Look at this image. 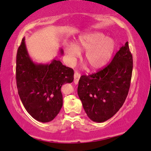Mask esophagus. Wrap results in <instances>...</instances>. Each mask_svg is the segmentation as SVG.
Here are the masks:
<instances>
[{
	"mask_svg": "<svg viewBox=\"0 0 151 151\" xmlns=\"http://www.w3.org/2000/svg\"><path fill=\"white\" fill-rule=\"evenodd\" d=\"M81 77V75L78 73L77 71L75 72V74H74V82H75V84H78V81H79V78Z\"/></svg>",
	"mask_w": 151,
	"mask_h": 151,
	"instance_id": "1",
	"label": "esophagus"
}]
</instances>
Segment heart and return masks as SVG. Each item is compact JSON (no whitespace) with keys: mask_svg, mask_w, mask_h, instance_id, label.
<instances>
[{"mask_svg":"<svg viewBox=\"0 0 151 151\" xmlns=\"http://www.w3.org/2000/svg\"><path fill=\"white\" fill-rule=\"evenodd\" d=\"M116 47V41L107 37L104 33L94 32L86 33L78 37L76 44H68L64 48L71 63L76 61L81 52H84V60L93 70L104 67L111 59Z\"/></svg>","mask_w":151,"mask_h":151,"instance_id":"b5f03b06","label":"heart"}]
</instances>
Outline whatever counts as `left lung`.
Listing matches in <instances>:
<instances>
[{"label":"left lung","mask_w":151,"mask_h":151,"mask_svg":"<svg viewBox=\"0 0 151 151\" xmlns=\"http://www.w3.org/2000/svg\"><path fill=\"white\" fill-rule=\"evenodd\" d=\"M132 68V56L127 42L106 68L81 76L78 95L92 121H107L123 106L130 88Z\"/></svg>","instance_id":"left-lung-1"}]
</instances>
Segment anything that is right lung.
<instances>
[{
    "label": "right lung",
    "mask_w": 151,
    "mask_h": 151,
    "mask_svg": "<svg viewBox=\"0 0 151 151\" xmlns=\"http://www.w3.org/2000/svg\"><path fill=\"white\" fill-rule=\"evenodd\" d=\"M63 50L60 54L63 55ZM16 80L18 93L32 118L41 122L53 120L63 107L61 87L74 80V70L54 58L43 64L33 61L23 38L17 54Z\"/></svg>",
    "instance_id": "add662e5"
}]
</instances>
